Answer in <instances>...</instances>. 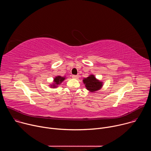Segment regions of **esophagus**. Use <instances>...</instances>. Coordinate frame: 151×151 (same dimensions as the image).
I'll use <instances>...</instances> for the list:
<instances>
[{
	"mask_svg": "<svg viewBox=\"0 0 151 151\" xmlns=\"http://www.w3.org/2000/svg\"><path fill=\"white\" fill-rule=\"evenodd\" d=\"M79 78V75H73L72 76V78L73 79H78Z\"/></svg>",
	"mask_w": 151,
	"mask_h": 151,
	"instance_id": "esophagus-1",
	"label": "esophagus"
}]
</instances>
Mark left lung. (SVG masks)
Wrapping results in <instances>:
<instances>
[{"label": "left lung", "instance_id": "obj_1", "mask_svg": "<svg viewBox=\"0 0 151 151\" xmlns=\"http://www.w3.org/2000/svg\"><path fill=\"white\" fill-rule=\"evenodd\" d=\"M83 82L86 88L90 92L97 91L103 87V82L96 79L94 75H90L83 79Z\"/></svg>", "mask_w": 151, "mask_h": 151}]
</instances>
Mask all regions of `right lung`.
Masks as SVG:
<instances>
[{
    "mask_svg": "<svg viewBox=\"0 0 151 151\" xmlns=\"http://www.w3.org/2000/svg\"><path fill=\"white\" fill-rule=\"evenodd\" d=\"M65 79H66L65 76H55L54 78L53 83L51 85H50V87L53 88L58 87V85H60V83H61Z\"/></svg>",
    "mask_w": 151,
    "mask_h": 151,
    "instance_id": "obj_1",
    "label": "right lung"
}]
</instances>
